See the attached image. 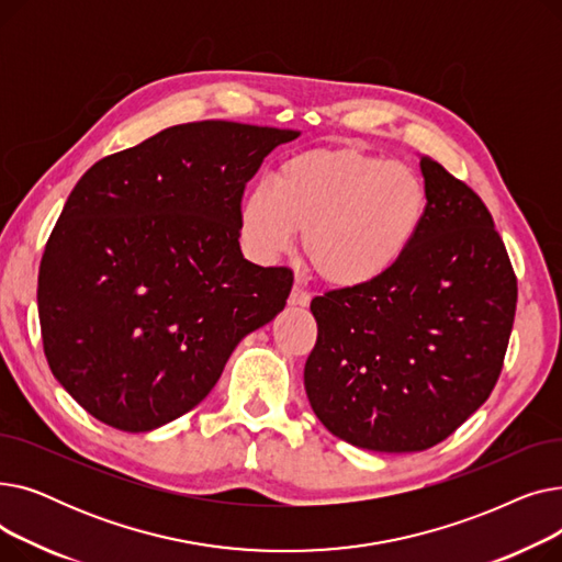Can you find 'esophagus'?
I'll use <instances>...</instances> for the list:
<instances>
[{
	"label": "esophagus",
	"mask_w": 562,
	"mask_h": 562,
	"mask_svg": "<svg viewBox=\"0 0 562 562\" xmlns=\"http://www.w3.org/2000/svg\"><path fill=\"white\" fill-rule=\"evenodd\" d=\"M310 301H312L310 291H305L303 286L296 284V286L291 289V293H289V305H293V307H307Z\"/></svg>",
	"instance_id": "1"
}]
</instances>
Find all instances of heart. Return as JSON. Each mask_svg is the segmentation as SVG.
I'll list each match as a JSON object with an SVG mask.
<instances>
[{
  "label": "heart",
  "mask_w": 562,
  "mask_h": 562,
  "mask_svg": "<svg viewBox=\"0 0 562 562\" xmlns=\"http://www.w3.org/2000/svg\"><path fill=\"white\" fill-rule=\"evenodd\" d=\"M428 214V189L405 164L352 147H314L280 164L271 184L252 187L239 210L248 255L276 261L303 232V250L323 282L362 289L405 259Z\"/></svg>",
  "instance_id": "obj_1"
}]
</instances>
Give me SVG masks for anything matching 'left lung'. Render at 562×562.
I'll use <instances>...</instances> for the list:
<instances>
[{"label": "left lung", "mask_w": 562, "mask_h": 562, "mask_svg": "<svg viewBox=\"0 0 562 562\" xmlns=\"http://www.w3.org/2000/svg\"><path fill=\"white\" fill-rule=\"evenodd\" d=\"M428 214L405 259L362 289L310 305L318 335L305 392L352 447L426 451L492 394L517 307V278L483 200L422 157Z\"/></svg>", "instance_id": "obj_1"}]
</instances>
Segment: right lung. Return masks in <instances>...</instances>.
<instances>
[{
	"label": "right lung",
	"mask_w": 562,
	"mask_h": 562,
	"mask_svg": "<svg viewBox=\"0 0 562 562\" xmlns=\"http://www.w3.org/2000/svg\"><path fill=\"white\" fill-rule=\"evenodd\" d=\"M296 130L202 121L88 168L41 261L47 364L102 424L147 432L214 390L232 350L284 310L293 273L239 246L246 184Z\"/></svg>",
	"instance_id": "1"
}]
</instances>
